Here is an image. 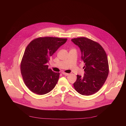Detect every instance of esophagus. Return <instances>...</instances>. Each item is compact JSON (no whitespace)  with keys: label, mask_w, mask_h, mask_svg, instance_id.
Masks as SVG:
<instances>
[{"label":"esophagus","mask_w":126,"mask_h":126,"mask_svg":"<svg viewBox=\"0 0 126 126\" xmlns=\"http://www.w3.org/2000/svg\"><path fill=\"white\" fill-rule=\"evenodd\" d=\"M62 73L63 75H65V76H68V75H69V73H65V72H62Z\"/></svg>","instance_id":"esophagus-1"}]
</instances>
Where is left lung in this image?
Instances as JSON below:
<instances>
[{"mask_svg":"<svg viewBox=\"0 0 126 126\" xmlns=\"http://www.w3.org/2000/svg\"><path fill=\"white\" fill-rule=\"evenodd\" d=\"M81 52V59L85 63L83 77L77 75L73 84L76 91L89 96L98 92L104 84L109 74V64L106 53L98 43L86 37L72 39Z\"/></svg>","mask_w":126,"mask_h":126,"instance_id":"1","label":"left lung"}]
</instances>
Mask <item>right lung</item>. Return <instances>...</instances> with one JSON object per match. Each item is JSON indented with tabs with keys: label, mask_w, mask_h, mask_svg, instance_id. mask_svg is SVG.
<instances>
[{
	"label": "right lung",
	"mask_w": 126,
	"mask_h": 126,
	"mask_svg": "<svg viewBox=\"0 0 126 126\" xmlns=\"http://www.w3.org/2000/svg\"><path fill=\"white\" fill-rule=\"evenodd\" d=\"M67 38L53 37H39L26 47L21 62V73L25 85L32 92L44 95L56 86L60 75L48 68L50 57Z\"/></svg>",
	"instance_id": "1"
}]
</instances>
